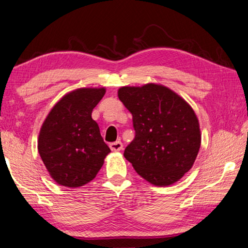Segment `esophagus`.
Instances as JSON below:
<instances>
[{
  "label": "esophagus",
  "mask_w": 248,
  "mask_h": 248,
  "mask_svg": "<svg viewBox=\"0 0 248 248\" xmlns=\"http://www.w3.org/2000/svg\"><path fill=\"white\" fill-rule=\"evenodd\" d=\"M109 148H111L113 152H120L121 149L123 148V144H122V141L120 140L113 141V143L109 144Z\"/></svg>",
  "instance_id": "34e87169"
}]
</instances>
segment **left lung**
Returning <instances> with one entry per match:
<instances>
[{"label": "left lung", "mask_w": 248, "mask_h": 248, "mask_svg": "<svg viewBox=\"0 0 248 248\" xmlns=\"http://www.w3.org/2000/svg\"><path fill=\"white\" fill-rule=\"evenodd\" d=\"M119 99L133 116L135 139L124 157L155 186H169L191 169L200 149L199 121L177 93L159 84L123 87Z\"/></svg>", "instance_id": "1"}]
</instances>
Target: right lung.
Wrapping results in <instances>:
<instances>
[{"instance_id":"1","label":"right lung","mask_w":248,"mask_h":248,"mask_svg":"<svg viewBox=\"0 0 248 248\" xmlns=\"http://www.w3.org/2000/svg\"><path fill=\"white\" fill-rule=\"evenodd\" d=\"M105 89H77L51 108L40 128L38 152L57 184L77 188L95 178L111 149L92 111Z\"/></svg>"}]
</instances>
